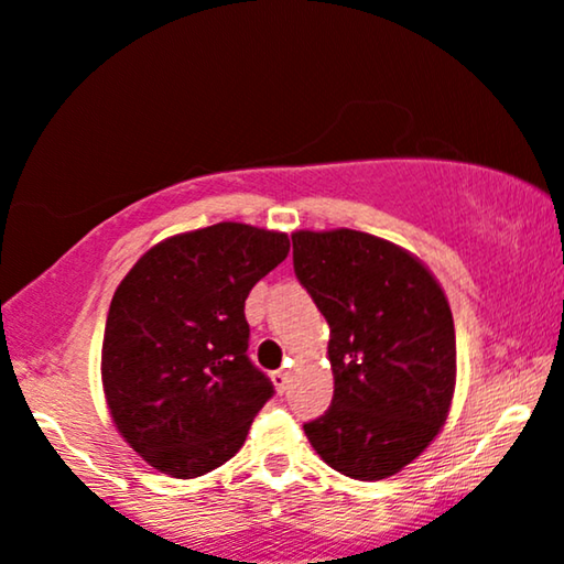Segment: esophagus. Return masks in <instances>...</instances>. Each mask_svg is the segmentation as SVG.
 Instances as JSON below:
<instances>
[{
	"mask_svg": "<svg viewBox=\"0 0 564 564\" xmlns=\"http://www.w3.org/2000/svg\"><path fill=\"white\" fill-rule=\"evenodd\" d=\"M270 379H273V384H275V389H278V392H286V389H289V381H291V373L286 371V369H278V371H273V373H270Z\"/></svg>",
	"mask_w": 564,
	"mask_h": 564,
	"instance_id": "1",
	"label": "esophagus"
}]
</instances>
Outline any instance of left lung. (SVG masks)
Segmentation results:
<instances>
[{"label": "left lung", "mask_w": 564, "mask_h": 564, "mask_svg": "<svg viewBox=\"0 0 564 564\" xmlns=\"http://www.w3.org/2000/svg\"><path fill=\"white\" fill-rule=\"evenodd\" d=\"M294 273L329 325L335 392L304 423L352 479L392 477L425 452L452 408L456 335L444 289L402 247L366 231H294Z\"/></svg>", "instance_id": "1"}]
</instances>
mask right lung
Masks as SVG:
<instances>
[{
	"instance_id": "right-lung-1",
	"label": "right lung",
	"mask_w": 564,
	"mask_h": 564,
	"mask_svg": "<svg viewBox=\"0 0 564 564\" xmlns=\"http://www.w3.org/2000/svg\"><path fill=\"white\" fill-rule=\"evenodd\" d=\"M289 247L281 231L221 221L154 245L112 294L105 400L118 433L162 475L221 467L273 397L247 358L245 299Z\"/></svg>"
}]
</instances>
